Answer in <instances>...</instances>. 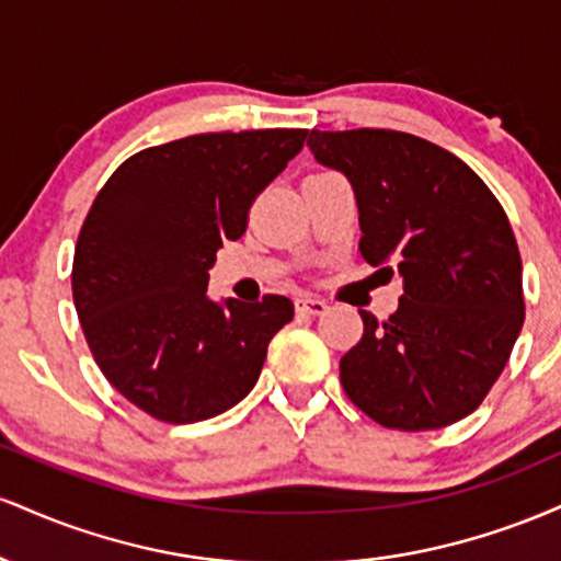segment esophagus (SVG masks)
Wrapping results in <instances>:
<instances>
[{
  "label": "esophagus",
  "instance_id": "1",
  "mask_svg": "<svg viewBox=\"0 0 561 561\" xmlns=\"http://www.w3.org/2000/svg\"><path fill=\"white\" fill-rule=\"evenodd\" d=\"M295 311L300 317H321L327 311V302L321 298H313V295H300V298H295Z\"/></svg>",
  "mask_w": 561,
  "mask_h": 561
}]
</instances>
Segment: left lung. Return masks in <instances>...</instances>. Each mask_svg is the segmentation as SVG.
I'll use <instances>...</instances> for the list:
<instances>
[{"mask_svg":"<svg viewBox=\"0 0 561 561\" xmlns=\"http://www.w3.org/2000/svg\"><path fill=\"white\" fill-rule=\"evenodd\" d=\"M308 147L356 192L358 253L403 276L401 306L340 358V382L369 420L403 433L465 420L485 401L525 321L512 224L465 160L388 128L319 131Z\"/></svg>","mask_w":561,"mask_h":561,"instance_id":"left-lung-1","label":"left lung"}]
</instances>
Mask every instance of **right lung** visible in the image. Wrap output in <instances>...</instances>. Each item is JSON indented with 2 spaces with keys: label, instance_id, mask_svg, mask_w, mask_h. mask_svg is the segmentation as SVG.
Segmentation results:
<instances>
[{
  "label": "right lung",
  "instance_id": "1",
  "mask_svg": "<svg viewBox=\"0 0 561 561\" xmlns=\"http://www.w3.org/2000/svg\"><path fill=\"white\" fill-rule=\"evenodd\" d=\"M306 128L195 134L147 147L96 192L73 255V302L107 382L169 424L240 403L266 347L293 319L285 295H205L224 240H240L255 197L302 150Z\"/></svg>",
  "mask_w": 561,
  "mask_h": 561
}]
</instances>
